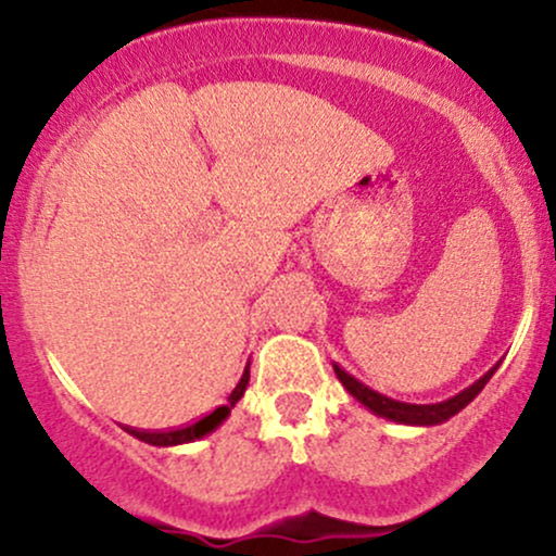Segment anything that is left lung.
<instances>
[{
	"label": "left lung",
	"mask_w": 556,
	"mask_h": 556,
	"mask_svg": "<svg viewBox=\"0 0 556 556\" xmlns=\"http://www.w3.org/2000/svg\"><path fill=\"white\" fill-rule=\"evenodd\" d=\"M500 363H496V366H491L489 371L481 376V379L473 381V384L465 387L463 392H457L455 397L442 400V402H431V405H416V402L392 400V397H387V394L376 392V389H371L368 384H363V381L355 379L353 374L344 371L340 363H331V366H334V374H337V379L342 381V387L348 389V392L353 394V397L358 400L366 410H371L374 416L394 420V424H405V426H439V424H444V420H450L452 416H457L465 405H470V402L478 397V392L489 384V379L494 376L496 368H500Z\"/></svg>",
	"instance_id": "8db88e82"
}]
</instances>
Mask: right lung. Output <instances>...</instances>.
<instances>
[{
    "label": "right lung",
    "mask_w": 556,
    "mask_h": 556,
    "mask_svg": "<svg viewBox=\"0 0 556 556\" xmlns=\"http://www.w3.org/2000/svg\"><path fill=\"white\" fill-rule=\"evenodd\" d=\"M248 379H251V361H248L245 371H242L238 387L232 389V394H229L227 402L222 407H216L214 413H208L206 418H201L198 424H190L185 426V429H177V431H164V433H146V431H136V429H127V433H132V437L140 439V442L146 444H154V446H177V444H190L195 442V439H203L208 437V433L219 429L222 424L229 418V413H232V407L238 405L242 394H245L248 389Z\"/></svg>",
    "instance_id": "right-lung-1"
}]
</instances>
